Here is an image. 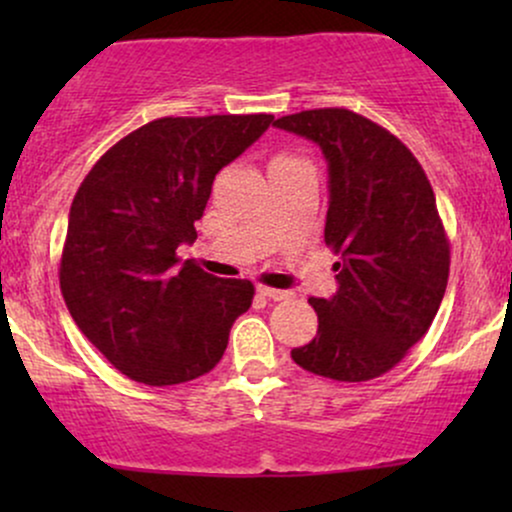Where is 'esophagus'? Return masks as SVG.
<instances>
[{"label": "esophagus", "instance_id": "34e87169", "mask_svg": "<svg viewBox=\"0 0 512 512\" xmlns=\"http://www.w3.org/2000/svg\"><path fill=\"white\" fill-rule=\"evenodd\" d=\"M257 293H260V296H264V298H272V301H289V298H293L291 291L272 289V286H264V284L257 286Z\"/></svg>", "mask_w": 512, "mask_h": 512}]
</instances>
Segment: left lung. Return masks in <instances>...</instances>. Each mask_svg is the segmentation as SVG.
Returning <instances> with one entry per match:
<instances>
[{
	"label": "left lung",
	"instance_id": "left-lung-1",
	"mask_svg": "<svg viewBox=\"0 0 512 512\" xmlns=\"http://www.w3.org/2000/svg\"><path fill=\"white\" fill-rule=\"evenodd\" d=\"M327 161L325 243L342 255L339 289L310 298L317 334L291 351L322 378L363 383L395 368L431 327L450 274V243L424 168L395 134L346 108L279 117Z\"/></svg>",
	"mask_w": 512,
	"mask_h": 512
}]
</instances>
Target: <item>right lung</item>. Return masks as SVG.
I'll list each match as a JSON object with an SVG mask.
<instances>
[{"mask_svg":"<svg viewBox=\"0 0 512 512\" xmlns=\"http://www.w3.org/2000/svg\"><path fill=\"white\" fill-rule=\"evenodd\" d=\"M274 115L161 117L98 158L69 209L60 289L86 339L127 378L178 385L221 361L250 308L248 279L178 267L216 173Z\"/></svg>","mask_w":512,"mask_h":512,"instance_id":"add662e5","label":"right lung"}]
</instances>
